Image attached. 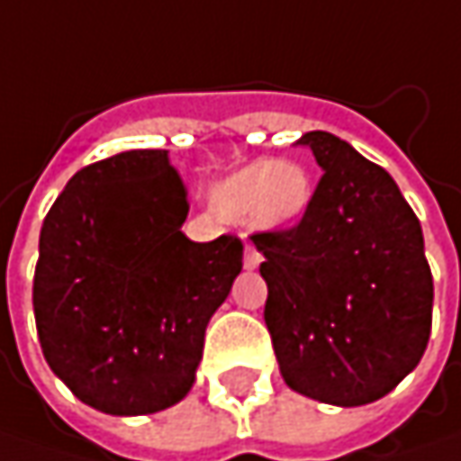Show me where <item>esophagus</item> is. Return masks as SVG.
<instances>
[{
    "label": "esophagus",
    "instance_id": "1",
    "mask_svg": "<svg viewBox=\"0 0 461 461\" xmlns=\"http://www.w3.org/2000/svg\"><path fill=\"white\" fill-rule=\"evenodd\" d=\"M260 260H263V255L255 250L252 245H245V268L255 270L260 266Z\"/></svg>",
    "mask_w": 461,
    "mask_h": 461
}]
</instances>
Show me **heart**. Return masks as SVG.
Wrapping results in <instances>:
<instances>
[{
    "instance_id": "heart-1",
    "label": "heart",
    "mask_w": 461,
    "mask_h": 461,
    "mask_svg": "<svg viewBox=\"0 0 461 461\" xmlns=\"http://www.w3.org/2000/svg\"><path fill=\"white\" fill-rule=\"evenodd\" d=\"M310 170L289 157L252 159L227 175L211 191V206L230 221L258 231L289 230L304 219L312 203Z\"/></svg>"
}]
</instances>
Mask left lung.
Instances as JSON below:
<instances>
[{"instance_id": "1", "label": "left lung", "mask_w": 461, "mask_h": 461, "mask_svg": "<svg viewBox=\"0 0 461 461\" xmlns=\"http://www.w3.org/2000/svg\"><path fill=\"white\" fill-rule=\"evenodd\" d=\"M296 144L322 177L299 224L250 237L266 258V325L291 390L356 408L394 390L429 346L423 231L390 172L348 141L310 131Z\"/></svg>"}]
</instances>
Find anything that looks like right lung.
Instances as JSON below:
<instances>
[{
	"instance_id": "obj_1",
	"label": "right lung",
	"mask_w": 461,
	"mask_h": 461,
	"mask_svg": "<svg viewBox=\"0 0 461 461\" xmlns=\"http://www.w3.org/2000/svg\"><path fill=\"white\" fill-rule=\"evenodd\" d=\"M167 149L77 172L43 219L32 310L50 371L85 405L147 415L195 382L211 314L242 270V240L191 242Z\"/></svg>"
}]
</instances>
